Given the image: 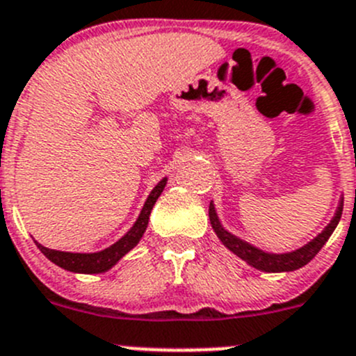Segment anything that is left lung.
<instances>
[{
    "label": "left lung",
    "mask_w": 356,
    "mask_h": 356,
    "mask_svg": "<svg viewBox=\"0 0 356 356\" xmlns=\"http://www.w3.org/2000/svg\"><path fill=\"white\" fill-rule=\"evenodd\" d=\"M341 213H343V198H341L339 207L336 210V216L334 219L330 220L329 226L315 238L309 243H306L305 247L298 248L294 252H289V254H268V252H262L259 248L252 247L250 243L247 241L240 240L234 234L227 233L219 222V217H217L216 209H213V203L210 202L209 207V217H210V224H212L213 231H216L217 238L229 248L233 254H236L238 257L243 259L247 264L254 266L255 270L266 271V273H282V271H294L302 268V266L308 264L313 257L320 252V248L325 245V241L329 240L330 234L334 233L336 226L339 224Z\"/></svg>",
    "instance_id": "1"
}]
</instances>
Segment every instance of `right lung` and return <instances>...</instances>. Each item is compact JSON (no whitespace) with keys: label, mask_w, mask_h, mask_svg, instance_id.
Returning <instances> with one entry per match:
<instances>
[{"label":"right lung","mask_w":356,"mask_h":356,"mask_svg":"<svg viewBox=\"0 0 356 356\" xmlns=\"http://www.w3.org/2000/svg\"><path fill=\"white\" fill-rule=\"evenodd\" d=\"M165 184H167V177L161 179L154 189L151 191V195L147 196L146 203H144L143 210H140L139 217H137L136 224L130 227L129 233L123 238H120L116 243H113L111 247L104 248L101 252H94V254H72V252H60V250H51V248L43 247L41 243L34 241L38 245L41 252H43L44 257L50 259L54 264L60 266L64 270L72 271V273H85V275H95V273H104V271L111 270L113 266L127 254V252L132 250L139 240L143 238L144 231H146L147 222H149V213L153 210L154 203H156L158 196L163 191Z\"/></svg>","instance_id":"add662e5"}]
</instances>
